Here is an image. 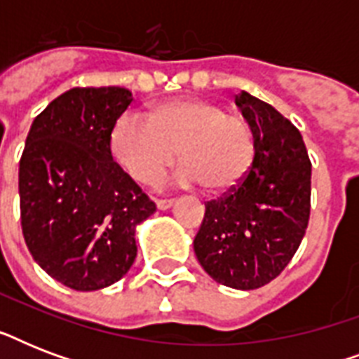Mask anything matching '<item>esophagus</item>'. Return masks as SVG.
<instances>
[{
    "instance_id": "esophagus-1",
    "label": "esophagus",
    "mask_w": 359,
    "mask_h": 359,
    "mask_svg": "<svg viewBox=\"0 0 359 359\" xmlns=\"http://www.w3.org/2000/svg\"><path fill=\"white\" fill-rule=\"evenodd\" d=\"M173 205H175L173 199H158V201H156L158 210H168V208H171Z\"/></svg>"
}]
</instances>
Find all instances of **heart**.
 I'll return each instance as SVG.
<instances>
[{
    "label": "heart",
    "instance_id": "1",
    "mask_svg": "<svg viewBox=\"0 0 359 359\" xmlns=\"http://www.w3.org/2000/svg\"><path fill=\"white\" fill-rule=\"evenodd\" d=\"M111 154L141 184H152L180 156L175 180L205 186L210 194L236 190L253 168L255 130L244 115L205 98H179L160 104L143 119L123 114L109 134Z\"/></svg>",
    "mask_w": 359,
    "mask_h": 359
}]
</instances>
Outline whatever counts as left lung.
Wrapping results in <instances>:
<instances>
[{"instance_id": "8db88e82", "label": "left lung", "mask_w": 359, "mask_h": 359, "mask_svg": "<svg viewBox=\"0 0 359 359\" xmlns=\"http://www.w3.org/2000/svg\"><path fill=\"white\" fill-rule=\"evenodd\" d=\"M235 104L255 130V162L236 190L205 205L194 251L214 281L253 290L283 272L306 235L311 162L298 128L273 106L245 91Z\"/></svg>"}]
</instances>
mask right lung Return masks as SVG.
<instances>
[{
    "instance_id": "add662e5",
    "label": "right lung",
    "mask_w": 359,
    "mask_h": 359,
    "mask_svg": "<svg viewBox=\"0 0 359 359\" xmlns=\"http://www.w3.org/2000/svg\"><path fill=\"white\" fill-rule=\"evenodd\" d=\"M130 102L124 87H74L36 115L25 140L18 173L25 244L69 289L119 281L137 255V225L156 212L109 149Z\"/></svg>"
}]
</instances>
